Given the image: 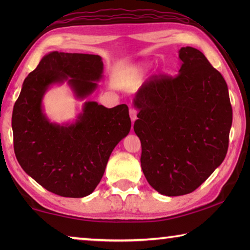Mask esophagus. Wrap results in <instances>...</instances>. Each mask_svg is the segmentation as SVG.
Returning a JSON list of instances; mask_svg holds the SVG:
<instances>
[{"instance_id": "obj_1", "label": "esophagus", "mask_w": 250, "mask_h": 250, "mask_svg": "<svg viewBox=\"0 0 250 250\" xmlns=\"http://www.w3.org/2000/svg\"><path fill=\"white\" fill-rule=\"evenodd\" d=\"M130 118L132 122H134V120L137 119V110L133 108H130Z\"/></svg>"}]
</instances>
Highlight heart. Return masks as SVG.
Wrapping results in <instances>:
<instances>
[{"instance_id": "1", "label": "heart", "mask_w": 250, "mask_h": 250, "mask_svg": "<svg viewBox=\"0 0 250 250\" xmlns=\"http://www.w3.org/2000/svg\"><path fill=\"white\" fill-rule=\"evenodd\" d=\"M133 83H134V80H133Z\"/></svg>"}]
</instances>
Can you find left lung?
Here are the masks:
<instances>
[{"mask_svg":"<svg viewBox=\"0 0 250 250\" xmlns=\"http://www.w3.org/2000/svg\"><path fill=\"white\" fill-rule=\"evenodd\" d=\"M179 57L175 77L152 76L133 100L143 174L167 196L192 193L221 166L232 121L222 74L196 48L182 47Z\"/></svg>","mask_w":250,"mask_h":250,"instance_id":"1","label":"left lung"}]
</instances>
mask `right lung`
<instances>
[{"label":"right lung","mask_w":250,"mask_h":250,"mask_svg":"<svg viewBox=\"0 0 250 250\" xmlns=\"http://www.w3.org/2000/svg\"><path fill=\"white\" fill-rule=\"evenodd\" d=\"M103 71L98 55L52 52L25 78L14 104L16 159L29 176L59 196L83 197L95 191L112 150L129 133V108L87 101L75 124L61 125L45 116L43 97L52 84L67 82L76 98H86Z\"/></svg>","instance_id":"add662e5"}]
</instances>
